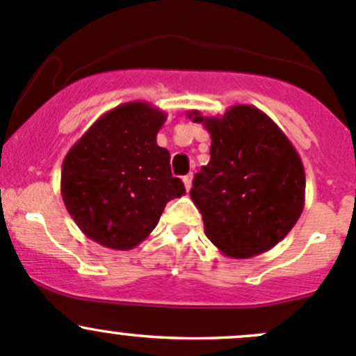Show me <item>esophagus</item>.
<instances>
[{
    "label": "esophagus",
    "mask_w": 356,
    "mask_h": 356,
    "mask_svg": "<svg viewBox=\"0 0 356 356\" xmlns=\"http://www.w3.org/2000/svg\"><path fill=\"white\" fill-rule=\"evenodd\" d=\"M182 182H184V186H186V189H191V186H193V174H189V175H184V177H182Z\"/></svg>",
    "instance_id": "esophagus-1"
}]
</instances>
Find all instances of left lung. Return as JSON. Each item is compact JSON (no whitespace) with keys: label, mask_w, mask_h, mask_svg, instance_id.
<instances>
[{"label":"left lung","mask_w":356,"mask_h":356,"mask_svg":"<svg viewBox=\"0 0 356 356\" xmlns=\"http://www.w3.org/2000/svg\"><path fill=\"white\" fill-rule=\"evenodd\" d=\"M211 138L210 161L193 179L191 200L204 234L231 258L272 250L288 236L305 207V168L288 136L251 105L220 117L188 113Z\"/></svg>","instance_id":"1"}]
</instances>
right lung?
I'll return each mask as SVG.
<instances>
[{"label": "right lung", "mask_w": 356, "mask_h": 356, "mask_svg": "<svg viewBox=\"0 0 356 356\" xmlns=\"http://www.w3.org/2000/svg\"><path fill=\"white\" fill-rule=\"evenodd\" d=\"M165 111L129 102L103 113L68 149L62 198L82 232L110 250H132L156 227L165 204L186 195L170 153L156 145Z\"/></svg>", "instance_id": "add662e5"}]
</instances>
